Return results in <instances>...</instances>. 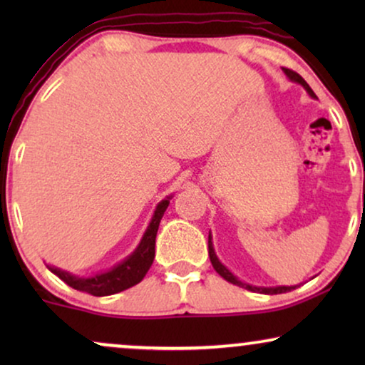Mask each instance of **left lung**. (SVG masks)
Masks as SVG:
<instances>
[{"label":"left lung","instance_id":"1","mask_svg":"<svg viewBox=\"0 0 365 365\" xmlns=\"http://www.w3.org/2000/svg\"><path fill=\"white\" fill-rule=\"evenodd\" d=\"M282 71H284V74H286V76L291 79L292 83H297V84H301V86L306 89L307 91V94L311 98H314L316 99L317 96L316 94H314V91L311 88H309V84L304 81V79L299 76L297 73H294V71H291V69H287V68H282ZM209 257H211V262H212V267L216 269V272L219 274V276L221 277H224L226 279L227 282H231V284H236V286H239V287H244V289H247V291H252V292H261V294H269V296H272V294H282V292H289V291H292V289H296L297 286H277V287H259V286H251V284H247V282H242V281H239V279L234 276V274L229 271V269L224 266V264L219 261V257L216 256V251H214V246H212V236H211V231H209Z\"/></svg>","mask_w":365,"mask_h":365}]
</instances>
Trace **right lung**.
I'll use <instances>...</instances> for the list:
<instances>
[{
  "mask_svg": "<svg viewBox=\"0 0 365 365\" xmlns=\"http://www.w3.org/2000/svg\"><path fill=\"white\" fill-rule=\"evenodd\" d=\"M171 199L173 196L163 199L156 206V209H154L151 221H149V226L144 231L138 247L128 257H124L121 262L114 264L108 271L93 274V276L88 277H81L74 276V274L68 271H63L59 267H54L51 264H46L48 269L53 274H56L63 282H66L69 287L98 297L111 296V294L126 291V289L136 286V284L143 281L154 261V246H156L159 222H161L163 214L168 209Z\"/></svg>",
  "mask_w": 365,
  "mask_h": 365,
  "instance_id": "obj_1",
  "label": "right lung"
}]
</instances>
